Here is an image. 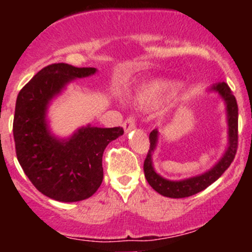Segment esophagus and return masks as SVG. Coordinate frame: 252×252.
I'll list each match as a JSON object with an SVG mask.
<instances>
[{
  "label": "esophagus",
  "instance_id": "esophagus-1",
  "mask_svg": "<svg viewBox=\"0 0 252 252\" xmlns=\"http://www.w3.org/2000/svg\"><path fill=\"white\" fill-rule=\"evenodd\" d=\"M123 128H124V131H126V133H128L129 130H131V129L135 128V119H134L133 117H128V118L124 121Z\"/></svg>",
  "mask_w": 252,
  "mask_h": 252
}]
</instances>
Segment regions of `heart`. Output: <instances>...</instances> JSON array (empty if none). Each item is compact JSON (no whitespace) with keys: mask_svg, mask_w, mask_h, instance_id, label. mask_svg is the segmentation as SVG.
<instances>
[{"mask_svg":"<svg viewBox=\"0 0 252 252\" xmlns=\"http://www.w3.org/2000/svg\"><path fill=\"white\" fill-rule=\"evenodd\" d=\"M174 89L175 84L171 83V81H152V83L146 84L139 89L134 100H135L136 105L140 106V107H152V106L157 105L167 94L173 91Z\"/></svg>","mask_w":252,"mask_h":252,"instance_id":"obj_1","label":"heart"}]
</instances>
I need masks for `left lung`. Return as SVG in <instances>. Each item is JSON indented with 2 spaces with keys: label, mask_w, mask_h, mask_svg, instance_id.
I'll list each match as a JSON object with an SVG mask.
<instances>
[{
  "label": "left lung",
  "mask_w": 252,
  "mask_h": 252,
  "mask_svg": "<svg viewBox=\"0 0 252 252\" xmlns=\"http://www.w3.org/2000/svg\"><path fill=\"white\" fill-rule=\"evenodd\" d=\"M211 90L216 91L222 96L227 106V118H228V147L225 150L222 158L205 173L196 175V177L188 178L183 180H168L164 179L159 174L155 172L152 166V152L155 151L158 139V131L157 129L150 133V149L147 152V156L144 162V172L145 178L147 183L152 187V189L156 190L158 194L167 197H173V199H182V197L191 196L202 191L206 188L210 187L212 183H215L220 177L230 163L234 159L236 149H238V103L233 95L232 90L225 83H218L211 88Z\"/></svg>",
  "instance_id": "8db88e82"
}]
</instances>
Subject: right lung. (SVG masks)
Listing matches in <instances>:
<instances>
[{
	"mask_svg": "<svg viewBox=\"0 0 252 252\" xmlns=\"http://www.w3.org/2000/svg\"><path fill=\"white\" fill-rule=\"evenodd\" d=\"M95 73L96 68L53 63L18 94L13 121L18 162L32 185L57 201H81L95 194L103 179V151L124 133L121 126H86L61 140L48 130L46 112L51 100L72 80Z\"/></svg>",
	"mask_w": 252,
	"mask_h": 252,
	"instance_id": "add662e5",
	"label": "right lung"
}]
</instances>
